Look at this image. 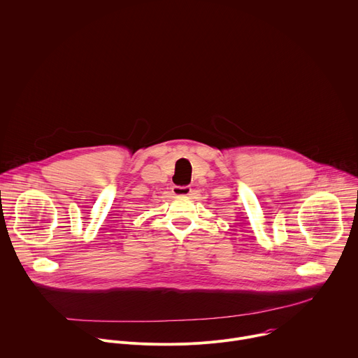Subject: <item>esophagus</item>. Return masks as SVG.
I'll use <instances>...</instances> for the list:
<instances>
[{"instance_id": "1", "label": "esophagus", "mask_w": 358, "mask_h": 358, "mask_svg": "<svg viewBox=\"0 0 358 358\" xmlns=\"http://www.w3.org/2000/svg\"><path fill=\"white\" fill-rule=\"evenodd\" d=\"M171 192H173L174 195H178V196L189 195V194H191V187H189V185H173Z\"/></svg>"}]
</instances>
